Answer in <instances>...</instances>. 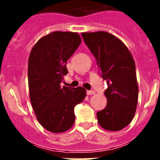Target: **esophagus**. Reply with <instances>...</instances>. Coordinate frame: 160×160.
Instances as JSON below:
<instances>
[{"instance_id":"1","label":"esophagus","mask_w":160,"mask_h":160,"mask_svg":"<svg viewBox=\"0 0 160 160\" xmlns=\"http://www.w3.org/2000/svg\"><path fill=\"white\" fill-rule=\"evenodd\" d=\"M86 93H87V95H95V91H94V90H87V91H86Z\"/></svg>"}]
</instances>
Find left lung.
Instances as JSON below:
<instances>
[{
  "instance_id": "left-lung-1",
  "label": "left lung",
  "mask_w": 160,
  "mask_h": 160,
  "mask_svg": "<svg viewBox=\"0 0 160 160\" xmlns=\"http://www.w3.org/2000/svg\"><path fill=\"white\" fill-rule=\"evenodd\" d=\"M81 35L108 85L105 91L107 105L97 112L98 122L106 130H120L132 121L138 103L139 87L133 56L126 46L112 34L96 31Z\"/></svg>"
}]
</instances>
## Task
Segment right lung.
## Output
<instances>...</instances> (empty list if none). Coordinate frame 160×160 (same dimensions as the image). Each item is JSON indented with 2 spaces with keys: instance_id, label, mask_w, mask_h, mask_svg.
Masks as SVG:
<instances>
[{
  "instance_id": "1",
  "label": "right lung",
  "mask_w": 160,
  "mask_h": 160,
  "mask_svg": "<svg viewBox=\"0 0 160 160\" xmlns=\"http://www.w3.org/2000/svg\"><path fill=\"white\" fill-rule=\"evenodd\" d=\"M81 43L76 32L54 31L41 38L28 60L30 99L37 120L48 131L62 133L75 122L74 108L85 100L83 87L60 86L66 62Z\"/></svg>"
}]
</instances>
